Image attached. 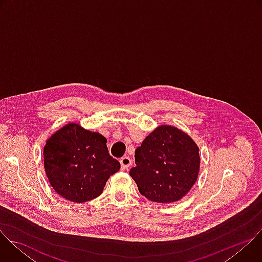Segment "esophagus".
<instances>
[{
	"label": "esophagus",
	"mask_w": 262,
	"mask_h": 262,
	"mask_svg": "<svg viewBox=\"0 0 262 262\" xmlns=\"http://www.w3.org/2000/svg\"><path fill=\"white\" fill-rule=\"evenodd\" d=\"M120 164H121V169L122 170H126L132 165V160L128 157H126V156L122 157L120 159Z\"/></svg>",
	"instance_id": "1"
}]
</instances>
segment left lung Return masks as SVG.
I'll use <instances>...</instances> for the list:
<instances>
[{
	"label": "left lung",
	"mask_w": 262,
	"mask_h": 262,
	"mask_svg": "<svg viewBox=\"0 0 262 262\" xmlns=\"http://www.w3.org/2000/svg\"><path fill=\"white\" fill-rule=\"evenodd\" d=\"M129 175L148 200L168 204L190 192L200 171L199 147L183 130L163 124L149 134L135 151Z\"/></svg>",
	"instance_id": "8db88e82"
}]
</instances>
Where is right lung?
Returning <instances> with one entry per match:
<instances>
[{
  "mask_svg": "<svg viewBox=\"0 0 262 262\" xmlns=\"http://www.w3.org/2000/svg\"><path fill=\"white\" fill-rule=\"evenodd\" d=\"M43 157L53 189L74 203L101 195L110 176L120 169V163L108 154L106 139L76 122L65 124L48 139Z\"/></svg>",
  "mask_w": 262,
  "mask_h": 262,
  "instance_id": "right-lung-1",
  "label": "right lung"
}]
</instances>
